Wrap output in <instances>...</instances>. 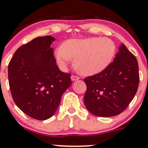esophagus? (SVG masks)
Here are the masks:
<instances>
[{
  "label": "esophagus",
  "mask_w": 148,
  "mask_h": 148,
  "mask_svg": "<svg viewBox=\"0 0 148 148\" xmlns=\"http://www.w3.org/2000/svg\"><path fill=\"white\" fill-rule=\"evenodd\" d=\"M79 77H77V76H75V75H71V80H72V81H75V80H78Z\"/></svg>",
  "instance_id": "34e87169"
}]
</instances>
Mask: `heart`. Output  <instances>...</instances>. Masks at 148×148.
Listing matches in <instances>:
<instances>
[{"instance_id":"1","label":"heart","mask_w":148,"mask_h":148,"mask_svg":"<svg viewBox=\"0 0 148 148\" xmlns=\"http://www.w3.org/2000/svg\"><path fill=\"white\" fill-rule=\"evenodd\" d=\"M115 45L108 38L91 37L72 39L55 51L60 66L65 69L75 58V68L86 75L102 72L112 62L115 55Z\"/></svg>"}]
</instances>
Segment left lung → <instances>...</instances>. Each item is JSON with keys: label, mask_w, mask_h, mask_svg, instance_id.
Returning <instances> with one entry per match:
<instances>
[{"label": "left lung", "mask_w": 148, "mask_h": 148, "mask_svg": "<svg viewBox=\"0 0 148 148\" xmlns=\"http://www.w3.org/2000/svg\"><path fill=\"white\" fill-rule=\"evenodd\" d=\"M139 81L137 59L122 44L114 61L106 69L84 79L87 86L86 107L97 116H116L134 99Z\"/></svg>", "instance_id": "obj_1"}]
</instances>
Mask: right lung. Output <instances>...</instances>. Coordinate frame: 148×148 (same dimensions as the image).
I'll list each match as a JSON object with an SVG mask.
<instances>
[{"instance_id": "obj_1", "label": "right lung", "mask_w": 148, "mask_h": 148, "mask_svg": "<svg viewBox=\"0 0 148 148\" xmlns=\"http://www.w3.org/2000/svg\"><path fill=\"white\" fill-rule=\"evenodd\" d=\"M51 36L36 37L20 47L8 64V82L13 99L26 115L45 120L54 115L64 92L72 84L60 71L50 45Z\"/></svg>"}]
</instances>
